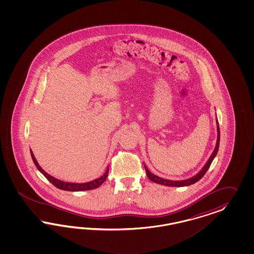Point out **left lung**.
<instances>
[{
	"instance_id": "1",
	"label": "left lung",
	"mask_w": 254,
	"mask_h": 254,
	"mask_svg": "<svg viewBox=\"0 0 254 254\" xmlns=\"http://www.w3.org/2000/svg\"><path fill=\"white\" fill-rule=\"evenodd\" d=\"M216 124H217V141H216L215 148L214 151L212 152V154L210 155V157L208 158V161L205 164V166L201 169L199 172L194 175L193 177L187 179V180H183V181H171V180H167V179H163L161 177H158L156 175L153 174L149 169H147L145 164H144V168L146 171L147 177L150 179V181L154 182L155 184L158 185H166V186H173V187H183V186H188V185H193L196 182H198L201 178L205 175V173L207 172L208 168L210 167L211 163L213 161V159L215 158L218 150H219V145H220V127H219V122L218 119H216Z\"/></svg>"
}]
</instances>
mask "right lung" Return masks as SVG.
Returning a JSON list of instances; mask_svg holds the SVG:
<instances>
[{
  "mask_svg": "<svg viewBox=\"0 0 254 254\" xmlns=\"http://www.w3.org/2000/svg\"><path fill=\"white\" fill-rule=\"evenodd\" d=\"M30 152H31L32 161L34 163V165L36 166V168H37L39 171H40L52 185H55L57 188H59V189H61V190L69 191V192H79V191L92 190V189L100 187V185H102V184L105 182V180L107 179L109 167H107L106 171L104 172V174H103L102 176H100V178H98V179H96V180H93L91 182H87V183H84V184H76V183H67V182H63V181H61V180H59V179H56V178L53 177V176L49 175L48 173H46V171L40 167L38 162L36 160L34 154H33L32 151H31V149H30Z\"/></svg>",
  "mask_w": 254,
  "mask_h": 254,
  "instance_id": "obj_1",
  "label": "right lung"
}]
</instances>
